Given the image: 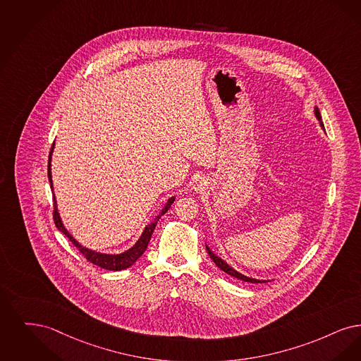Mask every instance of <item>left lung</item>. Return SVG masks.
<instances>
[{
  "label": "left lung",
  "instance_id": "8db88e82",
  "mask_svg": "<svg viewBox=\"0 0 361 361\" xmlns=\"http://www.w3.org/2000/svg\"><path fill=\"white\" fill-rule=\"evenodd\" d=\"M314 114H315V117H317V120L319 121V126L322 129H325V126H324V123H322V118H321V113H319V110L318 108L315 106L314 108ZM206 251L209 253V256L212 257V260L216 263V266L219 267L220 269H222L224 272H226L228 275H231V276H233V278H237V279H240V281H244V282H250V283H266L268 281H260V279H255V278H250V276H245V275H243V274H240L238 271H235L233 269L232 267L229 266L226 262H224L221 257H219L214 252L212 251L207 245H206Z\"/></svg>",
  "mask_w": 361,
  "mask_h": 361
}]
</instances>
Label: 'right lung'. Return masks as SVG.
Wrapping results in <instances>:
<instances>
[{
  "label": "right lung",
  "mask_w": 361,
  "mask_h": 361,
  "mask_svg": "<svg viewBox=\"0 0 361 361\" xmlns=\"http://www.w3.org/2000/svg\"><path fill=\"white\" fill-rule=\"evenodd\" d=\"M54 145H55V144H52L51 151H49V157H48V180H49V185H51V190H52V191H54V188H52V175H51V157H52ZM173 201H175V197L169 198L167 204H164V207L161 209V212L155 217V220L152 221V222H149V224L144 228L140 238L136 241V244H135L133 247H130L128 251L123 252V253H117V255L101 253V252H95L93 251V250L86 248V247H82L78 241H77L73 235H70V233L67 232V229L64 228L62 220H61V216H59V212H58L55 195H54V221H55L56 228L70 238V241L78 248V251L80 252L90 263H93L95 266L101 267V268H104V269L121 271V269H126V268H129L132 264H135L136 260L145 252L147 247H148V243H149V240H151V235H152L154 231H155L157 221H159V219L171 207Z\"/></svg>",
  "instance_id": "right-lung-1"
}]
</instances>
